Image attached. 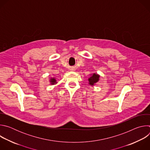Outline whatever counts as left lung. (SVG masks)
I'll return each instance as SVG.
<instances>
[{
	"label": "left lung",
	"mask_w": 150,
	"mask_h": 150,
	"mask_svg": "<svg viewBox=\"0 0 150 150\" xmlns=\"http://www.w3.org/2000/svg\"><path fill=\"white\" fill-rule=\"evenodd\" d=\"M99 78H100V75L97 74H93V75L91 76V77H90L88 78V81H89V84L90 85H95L98 81H99Z\"/></svg>",
	"instance_id": "left-lung-1"
}]
</instances>
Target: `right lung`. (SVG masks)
Returning a JSON list of instances; mask_svg holds the SVG:
<instances>
[{
    "label": "right lung",
    "instance_id": "obj_1",
    "mask_svg": "<svg viewBox=\"0 0 150 150\" xmlns=\"http://www.w3.org/2000/svg\"><path fill=\"white\" fill-rule=\"evenodd\" d=\"M50 82L52 85H54V84L57 83V81H56V79L54 78H52L50 79Z\"/></svg>",
    "mask_w": 150,
    "mask_h": 150
}]
</instances>
